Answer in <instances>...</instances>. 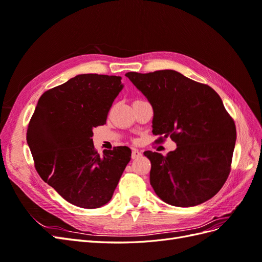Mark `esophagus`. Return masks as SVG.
<instances>
[{"mask_svg": "<svg viewBox=\"0 0 262 262\" xmlns=\"http://www.w3.org/2000/svg\"><path fill=\"white\" fill-rule=\"evenodd\" d=\"M142 156V153L140 152L139 149H133L132 150V158L133 160H136V158H139Z\"/></svg>", "mask_w": 262, "mask_h": 262, "instance_id": "34e87169", "label": "esophagus"}]
</instances>
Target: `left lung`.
I'll use <instances>...</instances> for the list:
<instances>
[{
  "instance_id": "obj_1",
  "label": "left lung",
  "mask_w": 262,
  "mask_h": 262,
  "mask_svg": "<svg viewBox=\"0 0 262 262\" xmlns=\"http://www.w3.org/2000/svg\"><path fill=\"white\" fill-rule=\"evenodd\" d=\"M125 76L153 107V134L177 144L166 156L144 152L155 193L180 208L211 199L228 177L236 142L235 123L219 94L173 70Z\"/></svg>"
}]
</instances>
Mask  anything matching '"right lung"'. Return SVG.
I'll use <instances>...</instances> for the list:
<instances>
[{"label": "right lung", "mask_w": 262, "mask_h": 262, "mask_svg": "<svg viewBox=\"0 0 262 262\" xmlns=\"http://www.w3.org/2000/svg\"><path fill=\"white\" fill-rule=\"evenodd\" d=\"M122 89L121 76L76 75L43 93L30 119L27 144L39 176L76 207L107 204L131 160L128 146L99 155L92 139Z\"/></svg>", "instance_id": "obj_1"}]
</instances>
